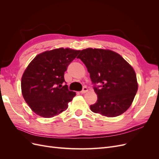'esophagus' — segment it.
<instances>
[{
    "label": "esophagus",
    "instance_id": "esophagus-1",
    "mask_svg": "<svg viewBox=\"0 0 159 159\" xmlns=\"http://www.w3.org/2000/svg\"><path fill=\"white\" fill-rule=\"evenodd\" d=\"M88 91V89L87 88H86V87H85V88H84V89H83L82 91H80V93H81V94H84V93H87Z\"/></svg>",
    "mask_w": 159,
    "mask_h": 159
}]
</instances>
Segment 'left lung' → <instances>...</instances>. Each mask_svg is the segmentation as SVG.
<instances>
[{
  "mask_svg": "<svg viewBox=\"0 0 159 159\" xmlns=\"http://www.w3.org/2000/svg\"><path fill=\"white\" fill-rule=\"evenodd\" d=\"M85 65L98 95L90 105L93 113L107 117L123 114L131 106L138 90L137 75L133 67L117 52L110 50L89 48L78 56Z\"/></svg>",
  "mask_w": 159,
  "mask_h": 159,
  "instance_id": "1",
  "label": "left lung"
}]
</instances>
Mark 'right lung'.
Listing matches in <instances>:
<instances>
[{"label": "right lung", "mask_w": 159, "mask_h": 159, "mask_svg": "<svg viewBox=\"0 0 159 159\" xmlns=\"http://www.w3.org/2000/svg\"><path fill=\"white\" fill-rule=\"evenodd\" d=\"M80 52L68 48L47 50L28 64L21 79L22 94L36 115L51 118L68 109L76 93L61 84L65 82L64 72Z\"/></svg>", "instance_id": "right-lung-1"}]
</instances>
